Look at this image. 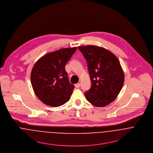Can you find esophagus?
<instances>
[{
	"label": "esophagus",
	"instance_id": "34e87169",
	"mask_svg": "<svg viewBox=\"0 0 153 153\" xmlns=\"http://www.w3.org/2000/svg\"><path fill=\"white\" fill-rule=\"evenodd\" d=\"M80 86V83H77V84L75 85V87H76V88H79Z\"/></svg>",
	"mask_w": 153,
	"mask_h": 153
}]
</instances>
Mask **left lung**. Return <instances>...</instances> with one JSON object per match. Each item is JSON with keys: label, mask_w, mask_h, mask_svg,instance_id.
I'll return each mask as SVG.
<instances>
[{"label": "left lung", "mask_w": 153, "mask_h": 153, "mask_svg": "<svg viewBox=\"0 0 153 153\" xmlns=\"http://www.w3.org/2000/svg\"><path fill=\"white\" fill-rule=\"evenodd\" d=\"M87 62L91 86L85 92L87 100L104 107L113 102L120 92L124 74L119 59L111 51L94 45L78 47Z\"/></svg>", "instance_id": "1"}]
</instances>
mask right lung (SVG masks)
<instances>
[{
  "mask_svg": "<svg viewBox=\"0 0 153 153\" xmlns=\"http://www.w3.org/2000/svg\"><path fill=\"white\" fill-rule=\"evenodd\" d=\"M76 50L74 47L49 53L34 64L31 83L35 94L44 104L59 107L70 100L74 86L69 82L65 66Z\"/></svg>",
  "mask_w": 153,
  "mask_h": 153,
  "instance_id": "right-lung-1",
  "label": "right lung"
}]
</instances>
